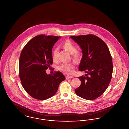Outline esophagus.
Instances as JSON below:
<instances>
[{"label":"esophagus","instance_id":"1","mask_svg":"<svg viewBox=\"0 0 129 129\" xmlns=\"http://www.w3.org/2000/svg\"><path fill=\"white\" fill-rule=\"evenodd\" d=\"M73 76H71V75H67L66 76V79H71V78H73Z\"/></svg>","mask_w":129,"mask_h":129}]
</instances>
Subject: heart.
Here are the masks:
<instances>
[{
  "label": "heart",
  "instance_id": "heart-1",
  "mask_svg": "<svg viewBox=\"0 0 129 129\" xmlns=\"http://www.w3.org/2000/svg\"><path fill=\"white\" fill-rule=\"evenodd\" d=\"M62 46L64 49L66 50L70 54H72V57L74 60L78 61L82 57V52L77 50L76 46L72 42L67 40L62 44ZM58 48L55 47L53 50L52 53V59L54 61H56L57 59ZM75 64L73 62L63 63L58 66V69L62 72L68 74H71L74 72Z\"/></svg>",
  "mask_w": 129,
  "mask_h": 129
}]
</instances>
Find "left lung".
<instances>
[{
    "instance_id": "8db88e82",
    "label": "left lung",
    "mask_w": 129,
    "mask_h": 129,
    "mask_svg": "<svg viewBox=\"0 0 129 129\" xmlns=\"http://www.w3.org/2000/svg\"><path fill=\"white\" fill-rule=\"evenodd\" d=\"M70 38L82 50L79 70L87 73L85 76L78 77L81 85L75 89V92L82 98L95 100L104 93L112 78L113 62L109 50L101 39L94 35Z\"/></svg>"
}]
</instances>
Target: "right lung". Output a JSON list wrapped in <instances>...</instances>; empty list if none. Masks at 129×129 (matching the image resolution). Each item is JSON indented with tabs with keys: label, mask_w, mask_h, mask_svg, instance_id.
<instances>
[{
	"label": "right lung",
	"mask_w": 129,
	"mask_h": 129,
	"mask_svg": "<svg viewBox=\"0 0 129 129\" xmlns=\"http://www.w3.org/2000/svg\"><path fill=\"white\" fill-rule=\"evenodd\" d=\"M60 37L40 35L34 37L22 49L19 74L22 85L32 98L45 100L53 96L65 77L60 72L47 74L53 63L52 50Z\"/></svg>",
	"instance_id": "1"
}]
</instances>
